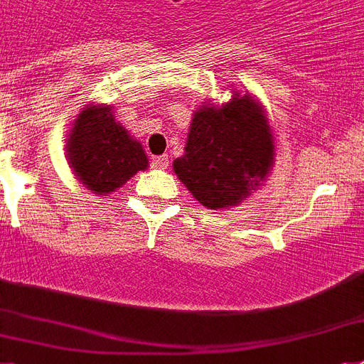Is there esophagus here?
<instances>
[{
  "instance_id": "1",
  "label": "esophagus",
  "mask_w": 364,
  "mask_h": 364,
  "mask_svg": "<svg viewBox=\"0 0 364 364\" xmlns=\"http://www.w3.org/2000/svg\"><path fill=\"white\" fill-rule=\"evenodd\" d=\"M152 165H154V169H167L169 167V158L167 156H158L152 160Z\"/></svg>"
}]
</instances>
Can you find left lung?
<instances>
[{
    "mask_svg": "<svg viewBox=\"0 0 364 364\" xmlns=\"http://www.w3.org/2000/svg\"><path fill=\"white\" fill-rule=\"evenodd\" d=\"M272 128L251 95L221 107L204 102L193 113L184 156L173 161L180 182L208 210L245 200L273 167Z\"/></svg>",
    "mask_w": 364,
    "mask_h": 364,
    "instance_id": "obj_1",
    "label": "left lung"
}]
</instances>
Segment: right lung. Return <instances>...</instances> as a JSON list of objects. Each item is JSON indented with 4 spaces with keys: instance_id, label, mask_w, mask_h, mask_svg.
Returning <instances> with one entry per match:
<instances>
[{
    "instance_id": "1",
    "label": "right lung",
    "mask_w": 364,
    "mask_h": 364,
    "mask_svg": "<svg viewBox=\"0 0 364 364\" xmlns=\"http://www.w3.org/2000/svg\"><path fill=\"white\" fill-rule=\"evenodd\" d=\"M67 158L77 180L96 195L115 191L149 167L141 143L115 121L111 106L83 107L68 135Z\"/></svg>"
}]
</instances>
